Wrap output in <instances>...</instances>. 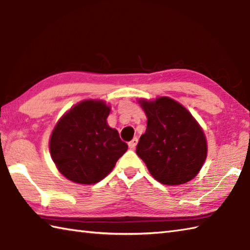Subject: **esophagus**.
Instances as JSON below:
<instances>
[{
    "label": "esophagus",
    "mask_w": 250,
    "mask_h": 250,
    "mask_svg": "<svg viewBox=\"0 0 250 250\" xmlns=\"http://www.w3.org/2000/svg\"><path fill=\"white\" fill-rule=\"evenodd\" d=\"M137 143H138V139H137V138H134V139H132L131 141H129V142H128V146H129V148L134 149V148L136 147V146H137Z\"/></svg>",
    "instance_id": "1"
}]
</instances>
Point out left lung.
Masks as SVG:
<instances>
[{"label": "left lung", "instance_id": "8db88e82", "mask_svg": "<svg viewBox=\"0 0 250 250\" xmlns=\"http://www.w3.org/2000/svg\"><path fill=\"white\" fill-rule=\"evenodd\" d=\"M147 118L137 155L155 180L182 185L195 179L207 159L208 143L202 127L183 104L167 96L138 101Z\"/></svg>", "mask_w": 250, "mask_h": 250}]
</instances>
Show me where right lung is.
Returning <instances> with one entry per match:
<instances>
[{
    "label": "right lung",
    "mask_w": 250,
    "mask_h": 250,
    "mask_svg": "<svg viewBox=\"0 0 250 250\" xmlns=\"http://www.w3.org/2000/svg\"><path fill=\"white\" fill-rule=\"evenodd\" d=\"M110 106L102 99H85L65 112L50 136L49 151L66 179L91 185L113 170L128 146L107 123Z\"/></svg>",
    "instance_id": "1"
}]
</instances>
